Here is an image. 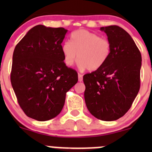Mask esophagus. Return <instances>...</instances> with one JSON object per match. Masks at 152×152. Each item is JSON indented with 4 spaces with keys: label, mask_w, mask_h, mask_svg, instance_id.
Listing matches in <instances>:
<instances>
[{
    "label": "esophagus",
    "mask_w": 152,
    "mask_h": 152,
    "mask_svg": "<svg viewBox=\"0 0 152 152\" xmlns=\"http://www.w3.org/2000/svg\"><path fill=\"white\" fill-rule=\"evenodd\" d=\"M78 81H83V75L81 74H78Z\"/></svg>",
    "instance_id": "1"
}]
</instances>
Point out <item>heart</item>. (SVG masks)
<instances>
[{
  "instance_id": "b5f03b06",
  "label": "heart",
  "mask_w": 152,
  "mask_h": 152,
  "mask_svg": "<svg viewBox=\"0 0 152 152\" xmlns=\"http://www.w3.org/2000/svg\"><path fill=\"white\" fill-rule=\"evenodd\" d=\"M64 63L72 66L78 59L81 70L96 71L105 64L111 52V45L106 38L94 33L80 29L71 34V40L61 46Z\"/></svg>"
}]
</instances>
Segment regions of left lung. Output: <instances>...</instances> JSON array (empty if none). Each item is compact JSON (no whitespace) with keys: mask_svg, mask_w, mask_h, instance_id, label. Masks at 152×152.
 <instances>
[{"mask_svg":"<svg viewBox=\"0 0 152 152\" xmlns=\"http://www.w3.org/2000/svg\"><path fill=\"white\" fill-rule=\"evenodd\" d=\"M111 45L109 58L98 70L83 77L84 99L89 112L102 121L122 117L140 88L142 55L134 40L118 26L102 27Z\"/></svg>","mask_w":152,"mask_h":152,"instance_id":"8db88e82","label":"left lung"}]
</instances>
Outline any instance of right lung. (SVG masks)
Returning a JSON list of instances; mask_svg holds the SVG:
<instances>
[{"label": "right lung", "mask_w": 152, "mask_h": 152, "mask_svg": "<svg viewBox=\"0 0 152 152\" xmlns=\"http://www.w3.org/2000/svg\"><path fill=\"white\" fill-rule=\"evenodd\" d=\"M64 28L38 25L15 46L10 81L19 106L28 117L40 121L60 114L66 92L78 81V74L66 66L61 43Z\"/></svg>", "instance_id": "1"}]
</instances>
